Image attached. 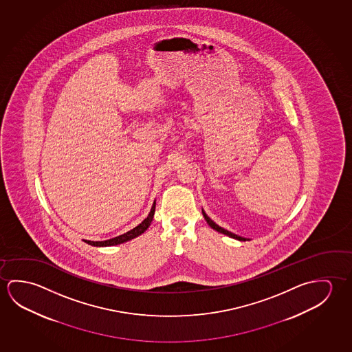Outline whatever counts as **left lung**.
Masks as SVG:
<instances>
[{"label": "left lung", "mask_w": 352, "mask_h": 352, "mask_svg": "<svg viewBox=\"0 0 352 352\" xmlns=\"http://www.w3.org/2000/svg\"><path fill=\"white\" fill-rule=\"evenodd\" d=\"M203 217H204V219L207 220V223H209V226H210V228H212V229L215 230V231H218V232H220V234H226V236H230V237H232V239H236V240L245 241V237H241V236H237V234H232V232H230V231H228V230H225L223 229V228H220V226H219V225H217V223H214L212 219L209 218L207 214H206V212H203Z\"/></svg>", "instance_id": "8db88e82"}]
</instances>
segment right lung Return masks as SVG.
I'll use <instances>...</instances> for the list:
<instances>
[{
  "instance_id": "add662e5",
  "label": "right lung",
  "mask_w": 352,
  "mask_h": 352,
  "mask_svg": "<svg viewBox=\"0 0 352 352\" xmlns=\"http://www.w3.org/2000/svg\"><path fill=\"white\" fill-rule=\"evenodd\" d=\"M154 212H155V201H154V204H153V207H151L149 215H148V217H146V218H145L144 220L138 225V226H135L134 229L131 230L129 232L120 234V236H118V237H113L111 240L96 241V242H94V241H85V242H87L88 245H96V247H102V245H120V243H123V242H127V241L132 240L134 237H137V236H140V234H143L145 230L149 228L151 220L154 218Z\"/></svg>"
}]
</instances>
